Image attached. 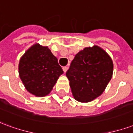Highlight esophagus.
I'll return each instance as SVG.
<instances>
[{"mask_svg":"<svg viewBox=\"0 0 133 133\" xmlns=\"http://www.w3.org/2000/svg\"><path fill=\"white\" fill-rule=\"evenodd\" d=\"M63 70L64 72H66V71L68 70V67L67 66H64L63 68Z\"/></svg>","mask_w":133,"mask_h":133,"instance_id":"esophagus-1","label":"esophagus"}]
</instances>
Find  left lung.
Wrapping results in <instances>:
<instances>
[{"label": "left lung", "mask_w": 133, "mask_h": 133, "mask_svg": "<svg viewBox=\"0 0 133 133\" xmlns=\"http://www.w3.org/2000/svg\"><path fill=\"white\" fill-rule=\"evenodd\" d=\"M112 71L111 58L98 46L85 48L77 53L66 72L75 100L87 103L100 96Z\"/></svg>", "instance_id": "left-lung-1"}]
</instances>
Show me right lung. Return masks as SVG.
Instances as JSON below:
<instances>
[{
	"mask_svg": "<svg viewBox=\"0 0 133 133\" xmlns=\"http://www.w3.org/2000/svg\"><path fill=\"white\" fill-rule=\"evenodd\" d=\"M63 70L48 47L35 44L19 63V75L28 92L43 97L52 90Z\"/></svg>",
	"mask_w": 133,
	"mask_h": 133,
	"instance_id": "add662e5",
	"label": "right lung"
}]
</instances>
